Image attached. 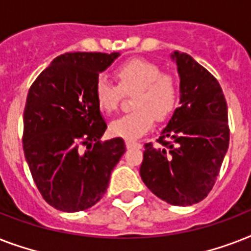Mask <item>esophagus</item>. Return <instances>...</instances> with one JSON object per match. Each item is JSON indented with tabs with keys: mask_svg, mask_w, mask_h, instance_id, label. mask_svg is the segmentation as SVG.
Listing matches in <instances>:
<instances>
[{
	"mask_svg": "<svg viewBox=\"0 0 251 251\" xmlns=\"http://www.w3.org/2000/svg\"><path fill=\"white\" fill-rule=\"evenodd\" d=\"M126 147L127 149H141L142 145L139 142H135V141H131V139H127L126 141Z\"/></svg>",
	"mask_w": 251,
	"mask_h": 251,
	"instance_id": "obj_1",
	"label": "esophagus"
}]
</instances>
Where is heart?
I'll use <instances>...</instances> for the list:
<instances>
[{
    "mask_svg": "<svg viewBox=\"0 0 251 251\" xmlns=\"http://www.w3.org/2000/svg\"><path fill=\"white\" fill-rule=\"evenodd\" d=\"M118 87L104 75L95 82V98L99 108L112 113L117 109L121 94H131L130 113L110 122V133L116 137L137 138L147 133L157 121H164L175 112L178 102V86L173 76L163 74L153 62L134 58L121 64L114 70Z\"/></svg>",
    "mask_w": 251,
    "mask_h": 251,
    "instance_id": "b5f03b06",
    "label": "heart"
}]
</instances>
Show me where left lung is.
I'll return each mask as SVG.
<instances>
[{"mask_svg":"<svg viewBox=\"0 0 251 251\" xmlns=\"http://www.w3.org/2000/svg\"><path fill=\"white\" fill-rule=\"evenodd\" d=\"M179 75V108L157 142L146 143L141 177L173 206H191L214 186L229 146L228 108L219 82L186 53L173 52ZM170 141H168L167 139Z\"/></svg>","mask_w":251,"mask_h":251,"instance_id":"left-lung-1","label":"left lung"}]
</instances>
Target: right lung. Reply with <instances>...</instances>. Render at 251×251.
<instances>
[{"instance_id": "1", "label": "right lung", "mask_w": 251, "mask_h": 251, "mask_svg": "<svg viewBox=\"0 0 251 251\" xmlns=\"http://www.w3.org/2000/svg\"><path fill=\"white\" fill-rule=\"evenodd\" d=\"M118 56L65 53L29 87L23 151L40 194L57 210L78 212L96 204L126 151L122 138L100 141L106 124L95 98L99 73Z\"/></svg>"}]
</instances>
